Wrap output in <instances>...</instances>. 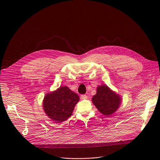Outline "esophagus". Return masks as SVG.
<instances>
[{
	"instance_id": "34e87169",
	"label": "esophagus",
	"mask_w": 160,
	"mask_h": 160,
	"mask_svg": "<svg viewBox=\"0 0 160 160\" xmlns=\"http://www.w3.org/2000/svg\"><path fill=\"white\" fill-rule=\"evenodd\" d=\"M80 99H87V95H85V94L81 95L80 96Z\"/></svg>"
}]
</instances>
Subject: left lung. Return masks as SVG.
I'll return each instance as SVG.
<instances>
[{"mask_svg": "<svg viewBox=\"0 0 160 160\" xmlns=\"http://www.w3.org/2000/svg\"><path fill=\"white\" fill-rule=\"evenodd\" d=\"M92 101L100 112L109 116L117 111L122 99L106 85H102L97 88V93L93 96Z\"/></svg>", "mask_w": 160, "mask_h": 160, "instance_id": "8db88e82", "label": "left lung"}]
</instances>
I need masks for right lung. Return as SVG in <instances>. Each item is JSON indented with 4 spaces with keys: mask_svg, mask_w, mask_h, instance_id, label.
Returning <instances> with one entry per match:
<instances>
[{
    "mask_svg": "<svg viewBox=\"0 0 160 160\" xmlns=\"http://www.w3.org/2000/svg\"><path fill=\"white\" fill-rule=\"evenodd\" d=\"M79 100V96L68 87L61 86L56 90L45 95L43 108L52 121L61 123L72 116Z\"/></svg>",
    "mask_w": 160,
    "mask_h": 160,
    "instance_id": "right-lung-1",
    "label": "right lung"
}]
</instances>
